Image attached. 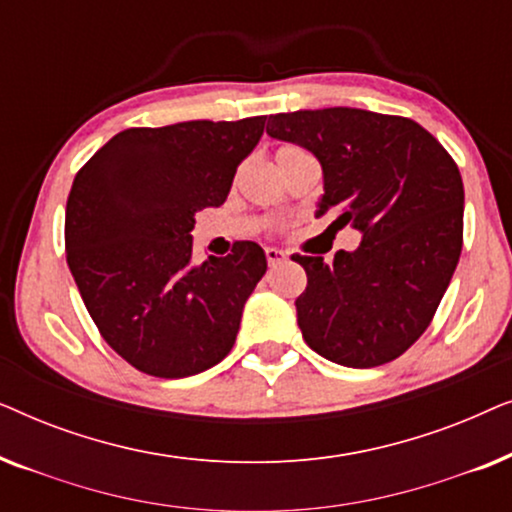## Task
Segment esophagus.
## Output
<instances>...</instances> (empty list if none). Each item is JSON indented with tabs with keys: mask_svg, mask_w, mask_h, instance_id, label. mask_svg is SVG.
I'll use <instances>...</instances> for the list:
<instances>
[{
	"mask_svg": "<svg viewBox=\"0 0 512 512\" xmlns=\"http://www.w3.org/2000/svg\"><path fill=\"white\" fill-rule=\"evenodd\" d=\"M265 258H268V263H270V265H277V263H282V261H284L286 254H284L282 249L268 247V249H265Z\"/></svg>",
	"mask_w": 512,
	"mask_h": 512,
	"instance_id": "obj_1",
	"label": "esophagus"
}]
</instances>
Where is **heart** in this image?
I'll list each match as a JSON object with an SVG mask.
<instances>
[{
  "label": "heart",
  "mask_w": 512,
  "mask_h": 512,
  "mask_svg": "<svg viewBox=\"0 0 512 512\" xmlns=\"http://www.w3.org/2000/svg\"><path fill=\"white\" fill-rule=\"evenodd\" d=\"M296 153H303L300 149H293V146H286V149H282L277 153V158H284V156H296Z\"/></svg>",
  "instance_id": "1"
}]
</instances>
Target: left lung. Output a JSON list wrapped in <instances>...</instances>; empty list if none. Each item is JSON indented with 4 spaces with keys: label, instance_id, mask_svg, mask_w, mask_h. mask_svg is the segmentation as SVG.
I'll use <instances>...</instances> for the list:
<instances>
[{
    "label": "left lung",
    "instance_id": "left-lung-1",
    "mask_svg": "<svg viewBox=\"0 0 512 512\" xmlns=\"http://www.w3.org/2000/svg\"><path fill=\"white\" fill-rule=\"evenodd\" d=\"M268 135L314 153L324 172L317 216L361 233L354 251L291 258L307 272L298 326L314 352L347 368L401 356L450 286L464 237L459 167L403 116L331 107L275 114Z\"/></svg>",
    "mask_w": 512,
    "mask_h": 512
}]
</instances>
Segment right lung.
<instances>
[{"label":"right lung","mask_w":512,"mask_h":512,"mask_svg":"<svg viewBox=\"0 0 512 512\" xmlns=\"http://www.w3.org/2000/svg\"><path fill=\"white\" fill-rule=\"evenodd\" d=\"M265 116L130 128L76 174L67 265L118 356L146 375L188 377L228 356L242 310L268 270L256 242L193 263L195 212L226 202Z\"/></svg>","instance_id":"obj_1"}]
</instances>
